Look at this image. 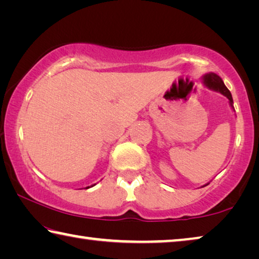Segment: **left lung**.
<instances>
[{
  "label": "left lung",
  "mask_w": 259,
  "mask_h": 259,
  "mask_svg": "<svg viewBox=\"0 0 259 259\" xmlns=\"http://www.w3.org/2000/svg\"><path fill=\"white\" fill-rule=\"evenodd\" d=\"M201 80H202L203 84L207 87L208 89L213 90V91H217V93H221L223 96H225V97L229 99V103H230L231 108L234 111L233 98H232V95L230 93V90L227 89L226 85L224 84V81L222 80L221 76L217 75L216 73L209 72L207 74H204V75L201 77ZM207 185H208V184H207Z\"/></svg>",
  "instance_id": "left-lung-1"
}]
</instances>
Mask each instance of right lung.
<instances>
[{"instance_id": "1", "label": "right lung", "mask_w": 259, "mask_h": 259, "mask_svg": "<svg viewBox=\"0 0 259 259\" xmlns=\"http://www.w3.org/2000/svg\"><path fill=\"white\" fill-rule=\"evenodd\" d=\"M96 185V184H94V185H91V186H87L85 188H90V187H93V186H95Z\"/></svg>"}]
</instances>
